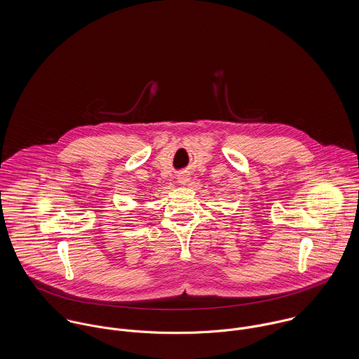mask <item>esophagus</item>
Segmentation results:
<instances>
[{
	"label": "esophagus",
	"instance_id": "esophagus-1",
	"mask_svg": "<svg viewBox=\"0 0 359 359\" xmlns=\"http://www.w3.org/2000/svg\"><path fill=\"white\" fill-rule=\"evenodd\" d=\"M189 180H191V178H189L188 174H185V172H182V174L178 175V184H180V185H184V187L188 185V184H189Z\"/></svg>",
	"mask_w": 359,
	"mask_h": 359
}]
</instances>
